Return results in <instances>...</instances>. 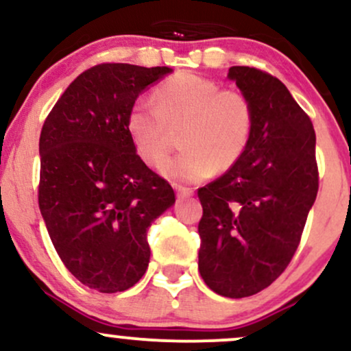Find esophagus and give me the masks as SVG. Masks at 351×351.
<instances>
[{
	"label": "esophagus",
	"mask_w": 351,
	"mask_h": 351,
	"mask_svg": "<svg viewBox=\"0 0 351 351\" xmlns=\"http://www.w3.org/2000/svg\"><path fill=\"white\" fill-rule=\"evenodd\" d=\"M176 196H178L180 199H184V198H189V196H193V189L191 188H186V186H176Z\"/></svg>",
	"instance_id": "obj_1"
}]
</instances>
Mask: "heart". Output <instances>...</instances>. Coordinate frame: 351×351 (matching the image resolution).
<instances>
[{
    "instance_id": "b5f03b06",
    "label": "heart",
    "mask_w": 351,
    "mask_h": 351,
    "mask_svg": "<svg viewBox=\"0 0 351 351\" xmlns=\"http://www.w3.org/2000/svg\"><path fill=\"white\" fill-rule=\"evenodd\" d=\"M155 104L136 99L128 108L127 132L140 158L158 167L178 132L184 148L162 167L176 183H198L243 158L254 130V108L243 92L221 88L191 72L173 75L153 92Z\"/></svg>"
}]
</instances>
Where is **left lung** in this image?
Instances as JSON below:
<instances>
[{
  "label": "left lung",
  "instance_id": "1",
  "mask_svg": "<svg viewBox=\"0 0 351 351\" xmlns=\"http://www.w3.org/2000/svg\"><path fill=\"white\" fill-rule=\"evenodd\" d=\"M254 130L243 158L198 189L203 217L198 269L213 292L243 299L269 287L299 247L318 191L312 120L279 79L234 66Z\"/></svg>",
  "mask_w": 351,
  "mask_h": 351
}]
</instances>
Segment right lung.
<instances>
[{
	"mask_svg": "<svg viewBox=\"0 0 351 351\" xmlns=\"http://www.w3.org/2000/svg\"><path fill=\"white\" fill-rule=\"evenodd\" d=\"M170 67L99 64L52 107L39 136V209L60 261L104 293L123 292L150 263L147 231L175 203L167 180L136 155L128 108Z\"/></svg>",
	"mask_w": 351,
	"mask_h": 351,
	"instance_id": "obj_1",
	"label": "right lung"
}]
</instances>
